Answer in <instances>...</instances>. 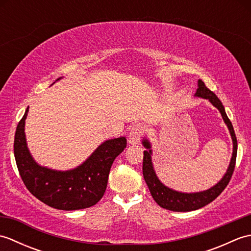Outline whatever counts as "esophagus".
Segmentation results:
<instances>
[{"instance_id":"1","label":"esophagus","mask_w":251,"mask_h":251,"mask_svg":"<svg viewBox=\"0 0 251 251\" xmlns=\"http://www.w3.org/2000/svg\"><path fill=\"white\" fill-rule=\"evenodd\" d=\"M142 136H143V126L141 124L132 125L129 131L128 142L130 145H136V143L140 141Z\"/></svg>"}]
</instances>
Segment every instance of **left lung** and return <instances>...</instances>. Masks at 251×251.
Instances as JSON below:
<instances>
[{
    "label": "left lung",
    "instance_id": "8db88e82",
    "mask_svg": "<svg viewBox=\"0 0 251 251\" xmlns=\"http://www.w3.org/2000/svg\"><path fill=\"white\" fill-rule=\"evenodd\" d=\"M195 96L197 97H201L208 99L210 102L214 104L216 108L220 111V113L223 117V121L226 122L227 125V128L230 130V134L232 136L233 140V154L231 158L230 166H228L225 177L221 179L215 186L211 189L199 192V193H181V192L174 191L172 189L165 186L161 181L156 177L155 172L153 169V165L151 161V146L150 142L147 139L142 141L143 146L146 147L147 150L143 151V163H142V172H143V178H145L146 182L148 184V188L151 192V195L157 204L165 208V209L172 210V211H192L200 209V208L204 207L209 204L212 201H215L218 196H219L222 191L226 188V185L230 182L232 178V175L235 168L236 163V155H237V139L235 136V131H234L233 125L228 119L225 106L222 105L220 99L217 97L216 94L211 92L209 88L206 87L205 83L200 79L199 81V88L196 90Z\"/></svg>",
    "mask_w": 251,
    "mask_h": 251
}]
</instances>
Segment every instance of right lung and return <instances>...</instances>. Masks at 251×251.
I'll use <instances>...</instances> for the list:
<instances>
[{
	"label": "right lung",
	"mask_w": 251,
	"mask_h": 251,
	"mask_svg": "<svg viewBox=\"0 0 251 251\" xmlns=\"http://www.w3.org/2000/svg\"><path fill=\"white\" fill-rule=\"evenodd\" d=\"M59 78H57V81ZM29 106L17 125L14 140L16 164L25 188L37 200L60 210L92 207L102 199L112 164L124 151L125 137L104 141L81 166L67 172L41 167L30 155L25 136Z\"/></svg>",
	"instance_id": "1"
}]
</instances>
